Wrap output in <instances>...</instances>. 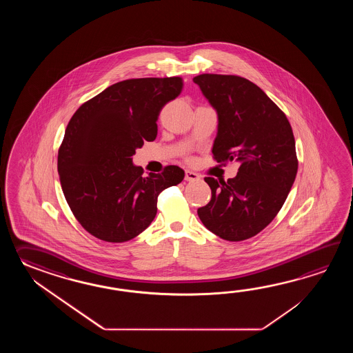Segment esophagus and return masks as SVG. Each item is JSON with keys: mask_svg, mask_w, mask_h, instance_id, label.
<instances>
[{"mask_svg": "<svg viewBox=\"0 0 353 353\" xmlns=\"http://www.w3.org/2000/svg\"><path fill=\"white\" fill-rule=\"evenodd\" d=\"M185 180H187V181H195V180H199V175L194 173V172H192V170H187V172H185Z\"/></svg>", "mask_w": 353, "mask_h": 353, "instance_id": "1", "label": "esophagus"}]
</instances>
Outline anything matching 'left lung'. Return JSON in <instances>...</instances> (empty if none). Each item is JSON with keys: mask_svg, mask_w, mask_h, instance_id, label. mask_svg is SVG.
Wrapping results in <instances>:
<instances>
[{"mask_svg": "<svg viewBox=\"0 0 353 353\" xmlns=\"http://www.w3.org/2000/svg\"><path fill=\"white\" fill-rule=\"evenodd\" d=\"M193 82L217 111L213 158L241 164L232 179L204 178L212 198L198 216L223 240H248L276 217L293 187L298 172L293 130L285 113L246 78L201 74Z\"/></svg>", "mask_w": 353, "mask_h": 353, "instance_id": "1", "label": "left lung"}]
</instances>
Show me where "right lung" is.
Instances as JSON below:
<instances>
[{
  "label": "right lung",
  "mask_w": 353,
  "mask_h": 353,
  "mask_svg": "<svg viewBox=\"0 0 353 353\" xmlns=\"http://www.w3.org/2000/svg\"><path fill=\"white\" fill-rule=\"evenodd\" d=\"M183 88L180 77L114 83L83 103L69 121L58 151V173L68 205L92 236L132 240L158 210V195L184 179L179 166L143 176L132 155L154 141L164 105Z\"/></svg>",
  "instance_id": "right-lung-1"
}]
</instances>
